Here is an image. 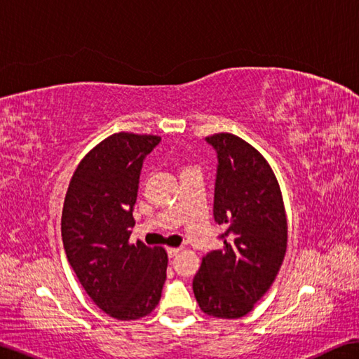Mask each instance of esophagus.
I'll use <instances>...</instances> for the list:
<instances>
[{"label": "esophagus", "instance_id": "1", "mask_svg": "<svg viewBox=\"0 0 359 359\" xmlns=\"http://www.w3.org/2000/svg\"><path fill=\"white\" fill-rule=\"evenodd\" d=\"M179 251H180V248H166V253H168V256H170V257L177 256Z\"/></svg>", "mask_w": 359, "mask_h": 359}]
</instances>
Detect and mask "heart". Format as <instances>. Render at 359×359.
Here are the masks:
<instances>
[{
    "mask_svg": "<svg viewBox=\"0 0 359 359\" xmlns=\"http://www.w3.org/2000/svg\"><path fill=\"white\" fill-rule=\"evenodd\" d=\"M187 170H189V168H187ZM184 171H185V170H184Z\"/></svg>",
    "mask_w": 359,
    "mask_h": 359,
    "instance_id": "1",
    "label": "heart"
}]
</instances>
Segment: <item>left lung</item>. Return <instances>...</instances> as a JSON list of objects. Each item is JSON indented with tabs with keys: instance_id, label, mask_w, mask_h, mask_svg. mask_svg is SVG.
I'll return each mask as SVG.
<instances>
[{
	"instance_id": "obj_1",
	"label": "left lung",
	"mask_w": 359,
	"mask_h": 359,
	"mask_svg": "<svg viewBox=\"0 0 359 359\" xmlns=\"http://www.w3.org/2000/svg\"><path fill=\"white\" fill-rule=\"evenodd\" d=\"M216 151L212 216L224 247L202 259L193 279L210 316H245L269 292L287 250V217L278 180L259 152L233 134L205 139Z\"/></svg>"
}]
</instances>
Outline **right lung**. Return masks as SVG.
I'll return each instance as SVG.
<instances>
[{
	"label": "right lung",
	"instance_id": "1",
	"mask_svg": "<svg viewBox=\"0 0 359 359\" xmlns=\"http://www.w3.org/2000/svg\"><path fill=\"white\" fill-rule=\"evenodd\" d=\"M157 135L114 134L81 160L67 188L62 238L90 299L120 321L149 315L166 279L163 248L129 243L144 158Z\"/></svg>",
	"mask_w": 359,
	"mask_h": 359
}]
</instances>
